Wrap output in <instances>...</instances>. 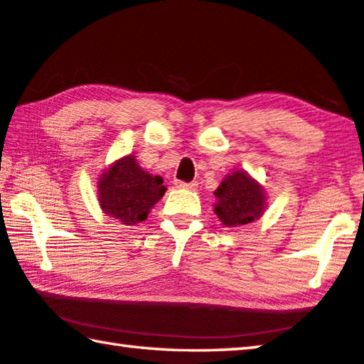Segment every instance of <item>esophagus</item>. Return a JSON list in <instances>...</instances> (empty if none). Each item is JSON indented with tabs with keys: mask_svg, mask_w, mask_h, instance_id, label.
<instances>
[{
	"mask_svg": "<svg viewBox=\"0 0 364 364\" xmlns=\"http://www.w3.org/2000/svg\"><path fill=\"white\" fill-rule=\"evenodd\" d=\"M175 186L178 188V189H189V191H194V189H197V183L196 181H193V183H184V181H175Z\"/></svg>",
	"mask_w": 364,
	"mask_h": 364,
	"instance_id": "1",
	"label": "esophagus"
}]
</instances>
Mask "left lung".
Listing matches in <instances>:
<instances>
[{
  "label": "left lung",
  "instance_id": "left-lung-1",
  "mask_svg": "<svg viewBox=\"0 0 364 364\" xmlns=\"http://www.w3.org/2000/svg\"><path fill=\"white\" fill-rule=\"evenodd\" d=\"M215 215L226 228H237L263 217L267 212V193L245 170H232L213 191Z\"/></svg>",
  "mask_w": 364,
  "mask_h": 364
}]
</instances>
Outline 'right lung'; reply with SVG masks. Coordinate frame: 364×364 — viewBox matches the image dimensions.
Returning <instances> with one entry per match:
<instances>
[{
    "mask_svg": "<svg viewBox=\"0 0 364 364\" xmlns=\"http://www.w3.org/2000/svg\"><path fill=\"white\" fill-rule=\"evenodd\" d=\"M162 176L147 173L133 154L115 160L97 178L101 210L125 226L144 221L151 208L162 199L167 188Z\"/></svg>",
    "mask_w": 364,
    "mask_h": 364,
    "instance_id": "add662e5",
    "label": "right lung"
}]
</instances>
